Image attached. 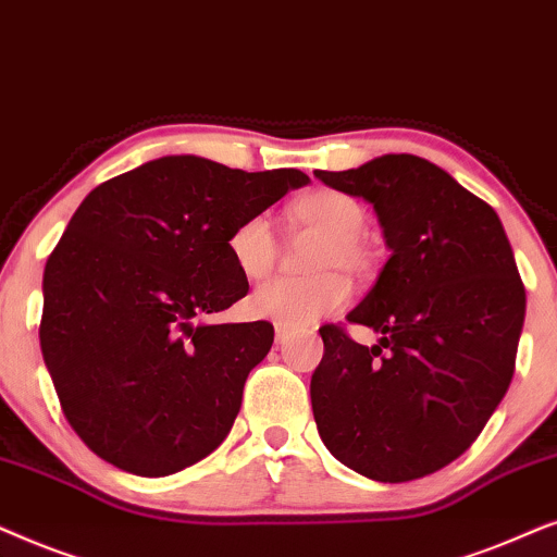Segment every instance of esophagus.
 I'll return each instance as SVG.
<instances>
[{
	"mask_svg": "<svg viewBox=\"0 0 557 557\" xmlns=\"http://www.w3.org/2000/svg\"><path fill=\"white\" fill-rule=\"evenodd\" d=\"M274 333H277V344H283L290 331H287V325H283V323H274Z\"/></svg>",
	"mask_w": 557,
	"mask_h": 557,
	"instance_id": "esophagus-1",
	"label": "esophagus"
}]
</instances>
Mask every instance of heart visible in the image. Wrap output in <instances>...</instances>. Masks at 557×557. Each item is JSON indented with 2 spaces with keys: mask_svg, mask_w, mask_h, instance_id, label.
Returning a JSON list of instances; mask_svg holds the SVG:
<instances>
[{
  "mask_svg": "<svg viewBox=\"0 0 557 557\" xmlns=\"http://www.w3.org/2000/svg\"><path fill=\"white\" fill-rule=\"evenodd\" d=\"M290 216L298 226L325 236V244L313 262V270L321 274L308 280L274 277L251 293L249 308L259 318L302 329L346 306L351 298V285L341 270L361 274L372 257L359 242L367 226L364 206L346 193L329 188L308 193L293 203ZM228 251L244 277H267L277 262V236L270 219H244L228 236Z\"/></svg>",
  "mask_w": 557,
  "mask_h": 557,
  "instance_id": "b5f03b06",
  "label": "heart"
}]
</instances>
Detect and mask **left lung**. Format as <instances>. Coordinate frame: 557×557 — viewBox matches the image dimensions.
<instances>
[{
    "label": "left lung",
    "instance_id": "obj_1",
    "mask_svg": "<svg viewBox=\"0 0 557 557\" xmlns=\"http://www.w3.org/2000/svg\"><path fill=\"white\" fill-rule=\"evenodd\" d=\"M318 181L374 206L392 251L348 323L323 325L310 380L318 435L361 476L399 484L456 461L507 395L524 285L492 206L418 154H382Z\"/></svg>",
    "mask_w": 557,
    "mask_h": 557
}]
</instances>
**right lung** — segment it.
Here are the masks:
<instances>
[{
    "label": "right lung",
    "mask_w": 557,
    "mask_h": 557,
    "mask_svg": "<svg viewBox=\"0 0 557 557\" xmlns=\"http://www.w3.org/2000/svg\"><path fill=\"white\" fill-rule=\"evenodd\" d=\"M308 183L168 154L84 198L42 274L40 348L96 456L168 476L224 443L274 341L267 321L206 323L249 290L228 236Z\"/></svg>",
    "instance_id": "add662e5"
}]
</instances>
